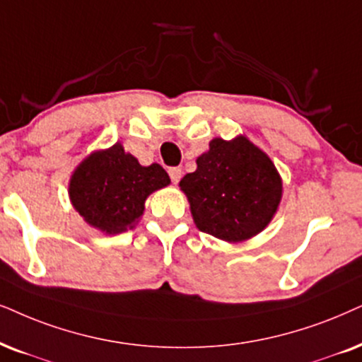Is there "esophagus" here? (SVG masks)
I'll return each mask as SVG.
<instances>
[{"mask_svg": "<svg viewBox=\"0 0 362 362\" xmlns=\"http://www.w3.org/2000/svg\"><path fill=\"white\" fill-rule=\"evenodd\" d=\"M168 175H170L172 184H178V180H180V177H182V170L178 167H172V168H168Z\"/></svg>", "mask_w": 362, "mask_h": 362, "instance_id": "esophagus-1", "label": "esophagus"}]
</instances>
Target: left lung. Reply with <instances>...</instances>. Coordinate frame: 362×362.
Returning a JSON list of instances; mask_svg holds the SVG:
<instances>
[{"instance_id":"left-lung-1","label":"left lung","mask_w":362,"mask_h":362,"mask_svg":"<svg viewBox=\"0 0 362 362\" xmlns=\"http://www.w3.org/2000/svg\"><path fill=\"white\" fill-rule=\"evenodd\" d=\"M199 230L227 242L245 240L271 222L282 182L271 158L244 136L214 139L180 180Z\"/></svg>"}]
</instances>
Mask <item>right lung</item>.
Listing matches in <instances>:
<instances>
[{
    "instance_id": "1",
    "label": "right lung",
    "mask_w": 362,
    "mask_h": 362,
    "mask_svg": "<svg viewBox=\"0 0 362 362\" xmlns=\"http://www.w3.org/2000/svg\"><path fill=\"white\" fill-rule=\"evenodd\" d=\"M168 184V173L158 163L141 167L117 144L81 162L71 177L70 199L90 226L120 234L144 214L145 199Z\"/></svg>"
}]
</instances>
